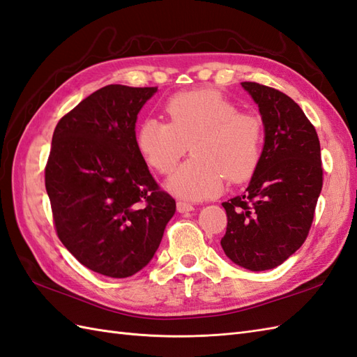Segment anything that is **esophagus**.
<instances>
[{
    "instance_id": "1",
    "label": "esophagus",
    "mask_w": 357,
    "mask_h": 357,
    "mask_svg": "<svg viewBox=\"0 0 357 357\" xmlns=\"http://www.w3.org/2000/svg\"><path fill=\"white\" fill-rule=\"evenodd\" d=\"M176 206H178V211H179V213H188V211H193V210H195V206H193L192 204L182 202V201H179V202L176 204Z\"/></svg>"
}]
</instances>
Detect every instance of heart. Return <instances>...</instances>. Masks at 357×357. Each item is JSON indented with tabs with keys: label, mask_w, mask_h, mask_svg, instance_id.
I'll list each match as a JSON object with an SVG mask.
<instances>
[{
	"label": "heart",
	"mask_w": 357,
	"mask_h": 357,
	"mask_svg": "<svg viewBox=\"0 0 357 357\" xmlns=\"http://www.w3.org/2000/svg\"><path fill=\"white\" fill-rule=\"evenodd\" d=\"M169 123L147 119L139 124L135 143L147 165L170 175L192 146L193 158L176 170L167 188L173 195L201 201L222 192L225 178L242 182L260 162L261 120L240 112L213 89H195L173 96L165 103Z\"/></svg>",
	"instance_id": "b5f03b06"
}]
</instances>
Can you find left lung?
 I'll return each instance as SVG.
<instances>
[{
  "instance_id": "obj_1",
  "label": "left lung",
  "mask_w": 357,
  "mask_h": 357,
  "mask_svg": "<svg viewBox=\"0 0 357 357\" xmlns=\"http://www.w3.org/2000/svg\"><path fill=\"white\" fill-rule=\"evenodd\" d=\"M259 105L264 146L246 192L223 202L227 257L250 271L280 266L307 238L322 188L319 138L291 97L242 82Z\"/></svg>"
}]
</instances>
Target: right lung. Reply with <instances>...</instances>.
I'll use <instances>...</instances> for the list:
<instances>
[{
	"label": "right lung",
	"instance_id": "add662e5",
	"mask_svg": "<svg viewBox=\"0 0 357 357\" xmlns=\"http://www.w3.org/2000/svg\"><path fill=\"white\" fill-rule=\"evenodd\" d=\"M156 89L100 88L63 115L53 134L45 188L57 237L106 277L143 269L176 211L135 143L137 115Z\"/></svg>",
	"mask_w": 357,
	"mask_h": 357
}]
</instances>
